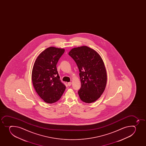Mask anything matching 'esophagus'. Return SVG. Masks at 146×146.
I'll list each match as a JSON object with an SVG mask.
<instances>
[{
  "mask_svg": "<svg viewBox=\"0 0 146 146\" xmlns=\"http://www.w3.org/2000/svg\"><path fill=\"white\" fill-rule=\"evenodd\" d=\"M71 84H72V83L70 82L68 83V86H70L71 85Z\"/></svg>",
  "mask_w": 146,
  "mask_h": 146,
  "instance_id": "1",
  "label": "esophagus"
}]
</instances>
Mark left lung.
Segmentation results:
<instances>
[{"label":"left lung","instance_id":"obj_1","mask_svg":"<svg viewBox=\"0 0 146 146\" xmlns=\"http://www.w3.org/2000/svg\"><path fill=\"white\" fill-rule=\"evenodd\" d=\"M68 55L77 64L80 71V100L86 103L94 102L104 92L107 82V71L100 54L86 46L72 48Z\"/></svg>","mask_w":146,"mask_h":146}]
</instances>
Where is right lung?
<instances>
[{
  "mask_svg": "<svg viewBox=\"0 0 146 146\" xmlns=\"http://www.w3.org/2000/svg\"><path fill=\"white\" fill-rule=\"evenodd\" d=\"M65 49L50 46L42 51L36 58L32 71V81L39 97L48 104L61 98L66 89L59 80L56 64Z\"/></svg>",
  "mask_w": 146,
  "mask_h": 146,
  "instance_id": "add662e5",
  "label": "right lung"
}]
</instances>
